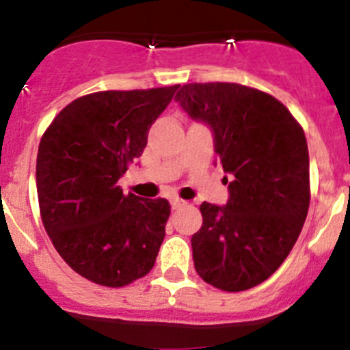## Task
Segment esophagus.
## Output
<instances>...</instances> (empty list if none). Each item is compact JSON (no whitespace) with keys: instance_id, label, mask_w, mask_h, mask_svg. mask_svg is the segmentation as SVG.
<instances>
[{"instance_id":"34e87169","label":"esophagus","mask_w":350,"mask_h":350,"mask_svg":"<svg viewBox=\"0 0 350 350\" xmlns=\"http://www.w3.org/2000/svg\"><path fill=\"white\" fill-rule=\"evenodd\" d=\"M186 201L185 200H179V198H174V200H171V206L172 210H179L181 206H185Z\"/></svg>"}]
</instances>
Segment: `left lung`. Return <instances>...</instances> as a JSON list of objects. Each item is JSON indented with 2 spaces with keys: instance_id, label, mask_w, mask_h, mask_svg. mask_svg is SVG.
Returning <instances> with one entry per match:
<instances>
[{
  "instance_id": "obj_1",
  "label": "left lung",
  "mask_w": 350,
  "mask_h": 350,
  "mask_svg": "<svg viewBox=\"0 0 350 350\" xmlns=\"http://www.w3.org/2000/svg\"><path fill=\"white\" fill-rule=\"evenodd\" d=\"M176 101L213 129L215 152L230 174L227 206L203 203L193 235L204 283L237 293L266 281L291 252L310 206L305 132L271 94L237 83H189Z\"/></svg>"
}]
</instances>
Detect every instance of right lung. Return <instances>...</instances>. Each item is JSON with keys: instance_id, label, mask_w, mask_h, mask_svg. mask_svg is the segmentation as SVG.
Listing matches in <instances>:
<instances>
[{"instance_id": "obj_1", "label": "right lung", "mask_w": 350, "mask_h": 350, "mask_svg": "<svg viewBox=\"0 0 350 350\" xmlns=\"http://www.w3.org/2000/svg\"><path fill=\"white\" fill-rule=\"evenodd\" d=\"M178 88L86 94L42 135L35 178L45 232L70 269L93 283L122 288L154 267L171 204L123 195L118 179Z\"/></svg>"}]
</instances>
